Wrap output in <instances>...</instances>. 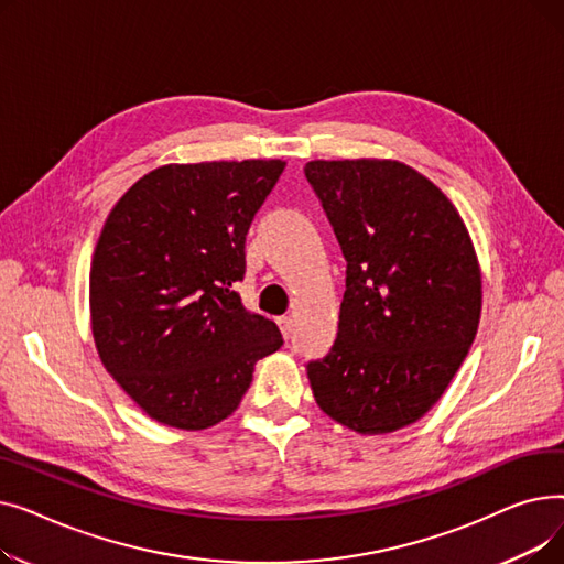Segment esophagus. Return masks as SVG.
Masks as SVG:
<instances>
[{
    "label": "esophagus",
    "instance_id": "obj_1",
    "mask_svg": "<svg viewBox=\"0 0 564 564\" xmlns=\"http://www.w3.org/2000/svg\"><path fill=\"white\" fill-rule=\"evenodd\" d=\"M276 324H279L283 338H290V334H292V319L288 315H283V317H276Z\"/></svg>",
    "mask_w": 564,
    "mask_h": 564
}]
</instances>
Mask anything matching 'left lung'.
<instances>
[{
  "mask_svg": "<svg viewBox=\"0 0 564 564\" xmlns=\"http://www.w3.org/2000/svg\"><path fill=\"white\" fill-rule=\"evenodd\" d=\"M347 260L338 336L306 366L319 409L359 434L423 419L476 340L482 279L457 213L395 160L304 166Z\"/></svg>",
  "mask_w": 564,
  "mask_h": 564,
  "instance_id": "obj_1",
  "label": "left lung"
}]
</instances>
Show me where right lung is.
<instances>
[{
    "label": "right lung",
    "mask_w": 564,
    "mask_h": 564,
    "mask_svg": "<svg viewBox=\"0 0 564 564\" xmlns=\"http://www.w3.org/2000/svg\"><path fill=\"white\" fill-rule=\"evenodd\" d=\"M285 162L166 164L118 198L91 260V332L107 372L153 421L205 430L240 406L283 345L235 292L245 242Z\"/></svg>",
    "instance_id": "add662e5"
}]
</instances>
